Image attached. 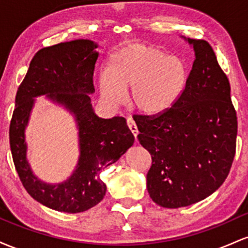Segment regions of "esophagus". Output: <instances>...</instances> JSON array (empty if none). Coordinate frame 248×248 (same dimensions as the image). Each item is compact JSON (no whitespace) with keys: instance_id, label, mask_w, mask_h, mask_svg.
<instances>
[{"instance_id":"obj_1","label":"esophagus","mask_w":248,"mask_h":248,"mask_svg":"<svg viewBox=\"0 0 248 248\" xmlns=\"http://www.w3.org/2000/svg\"><path fill=\"white\" fill-rule=\"evenodd\" d=\"M127 124H128V127H129V129H130V132L133 133V135L135 136V139L138 138V134H139V130H138V127H136V124H135V122H134V120L133 119H127Z\"/></svg>"}]
</instances>
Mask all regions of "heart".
<instances>
[{"label": "heart", "mask_w": 248, "mask_h": 248, "mask_svg": "<svg viewBox=\"0 0 248 248\" xmlns=\"http://www.w3.org/2000/svg\"><path fill=\"white\" fill-rule=\"evenodd\" d=\"M186 80V65L177 57L152 45L132 44L112 56L99 88L102 99L115 105L132 87L133 106L146 114H158L172 106Z\"/></svg>", "instance_id": "b5f03b06"}]
</instances>
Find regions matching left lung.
Listing matches in <instances>:
<instances>
[{"label":"left lung","instance_id":"left-lung-1","mask_svg":"<svg viewBox=\"0 0 248 248\" xmlns=\"http://www.w3.org/2000/svg\"><path fill=\"white\" fill-rule=\"evenodd\" d=\"M187 42L196 59L172 106L158 114L134 116L139 141L152 156L148 192L168 209L212 195L229 175L237 146V113L229 79L209 43Z\"/></svg>","mask_w":248,"mask_h":248}]
</instances>
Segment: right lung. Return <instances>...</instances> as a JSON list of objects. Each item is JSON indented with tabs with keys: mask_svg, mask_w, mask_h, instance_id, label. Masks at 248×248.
Instances as JSON below:
<instances>
[{
	"mask_svg": "<svg viewBox=\"0 0 248 248\" xmlns=\"http://www.w3.org/2000/svg\"><path fill=\"white\" fill-rule=\"evenodd\" d=\"M95 47L92 41L76 39L39 50L31 59L27 76L17 91L10 121L11 154L22 184L33 199L61 212H82L100 203L107 189L100 172L115 163L134 143L126 119H100L92 109L90 94L94 92ZM44 94L70 109L76 115L79 128L78 166L67 181L57 186L39 181L25 157L24 129L33 98Z\"/></svg>",
	"mask_w": 248,
	"mask_h": 248,
	"instance_id": "add662e5",
	"label": "right lung"
}]
</instances>
